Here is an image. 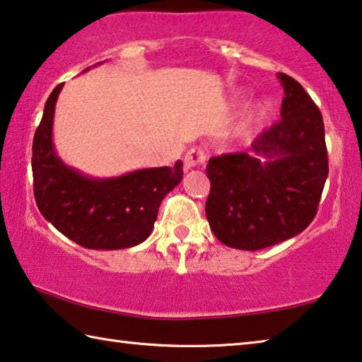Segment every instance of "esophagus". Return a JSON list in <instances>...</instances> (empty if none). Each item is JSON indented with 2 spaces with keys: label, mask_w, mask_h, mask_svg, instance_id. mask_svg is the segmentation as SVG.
I'll return each mask as SVG.
<instances>
[{
  "label": "esophagus",
  "mask_w": 362,
  "mask_h": 362,
  "mask_svg": "<svg viewBox=\"0 0 362 362\" xmlns=\"http://www.w3.org/2000/svg\"><path fill=\"white\" fill-rule=\"evenodd\" d=\"M206 159H207L206 153L196 146V148H192L187 151L185 158H183V163H185V169H193V168L203 166V164L206 163Z\"/></svg>",
  "instance_id": "1"
}]
</instances>
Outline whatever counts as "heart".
Returning a JSON list of instances; mask_svg holds the SVG:
<instances>
[{"mask_svg":"<svg viewBox=\"0 0 362 362\" xmlns=\"http://www.w3.org/2000/svg\"><path fill=\"white\" fill-rule=\"evenodd\" d=\"M263 112H265V107H263V103H254V105L247 110L246 118H244V121H243L241 131L247 132V131L252 129V127L255 126V122L262 118Z\"/></svg>","mask_w":362,"mask_h":362,"instance_id":"b5f03b06","label":"heart"}]
</instances>
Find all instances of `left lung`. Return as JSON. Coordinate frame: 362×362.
Instances as JSON below:
<instances>
[{
	"label": "left lung",
	"mask_w": 362,
	"mask_h": 362,
	"mask_svg": "<svg viewBox=\"0 0 362 362\" xmlns=\"http://www.w3.org/2000/svg\"><path fill=\"white\" fill-rule=\"evenodd\" d=\"M281 119L252 142L250 153L209 159L206 217L220 243L259 250L302 233L317 212L329 174L324 122L302 84L278 75Z\"/></svg>",
	"instance_id": "obj_1"
}]
</instances>
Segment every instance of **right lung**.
Returning <instances> with one entry per match:
<instances>
[{
    "label": "right lung",
    "instance_id": "add662e5",
    "mask_svg": "<svg viewBox=\"0 0 362 362\" xmlns=\"http://www.w3.org/2000/svg\"><path fill=\"white\" fill-rule=\"evenodd\" d=\"M62 86L46 100L33 139L36 206L47 222L83 247L137 246L150 236L164 196L180 183L183 164L140 169L113 179H90L69 168L52 144L54 110Z\"/></svg>",
    "mask_w": 362,
    "mask_h": 362
}]
</instances>
